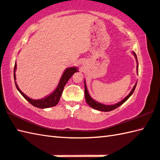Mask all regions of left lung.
Listing matches in <instances>:
<instances>
[{
	"label": "left lung",
	"instance_id": "obj_1",
	"mask_svg": "<svg viewBox=\"0 0 160 160\" xmlns=\"http://www.w3.org/2000/svg\"><path fill=\"white\" fill-rule=\"evenodd\" d=\"M132 53L134 54V56H135V58H136V60H137V70L138 71V61H137V55H136V53H135V52H132ZM137 84V82L136 83V84H135L134 86L133 87V88H132V90H131V92H129V94L127 96V97L125 98L124 99H122V100H121L120 102H118V103L115 104H113V105H105V104H101V103H99V102H98L97 101L94 100V99H93L91 97H90V95H89V93H88V90H87L86 82H85V81H84V86H85V99H86V101L87 102V104H88L90 107L95 108V109H96V110L101 111H105V112H107V111H113V109H115V108L120 107V105H122L125 101L128 100V99H129V98L130 97V96L132 95V93L134 92L135 88H136Z\"/></svg>",
	"mask_w": 160,
	"mask_h": 160
}]
</instances>
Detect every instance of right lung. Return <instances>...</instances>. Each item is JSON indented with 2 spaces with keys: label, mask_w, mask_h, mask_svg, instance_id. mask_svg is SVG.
I'll list each match as a JSON object with an SVG mask.
<instances>
[{
  "label": "right lung",
  "mask_w": 160,
  "mask_h": 160,
  "mask_svg": "<svg viewBox=\"0 0 160 160\" xmlns=\"http://www.w3.org/2000/svg\"><path fill=\"white\" fill-rule=\"evenodd\" d=\"M16 69H17V64L15 62L14 65V80H16V74H15V72H16ZM78 72L77 68L76 67H73V68H68L66 69L65 72H63V74L62 75V77L61 78V80H60V82L58 83V86L56 88V90L49 95L47 96L46 98H44L43 99H32L28 98V96H26L24 93L21 90L19 87H18L17 84L15 81V85H16V87L17 90H19V92L22 95L23 97L25 98L27 101L30 102L32 105L40 108H49V107H52L56 106V105L58 103V102L60 100V98L61 97L62 92L63 91V89H64V87L66 85V83L68 81V80L70 79L71 77L73 75L75 72Z\"/></svg>",
  "instance_id": "1"
}]
</instances>
